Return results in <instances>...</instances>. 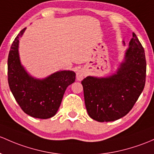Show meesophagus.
Returning a JSON list of instances; mask_svg holds the SVG:
<instances>
[{
	"instance_id": "34e87169",
	"label": "esophagus",
	"mask_w": 154,
	"mask_h": 154,
	"mask_svg": "<svg viewBox=\"0 0 154 154\" xmlns=\"http://www.w3.org/2000/svg\"><path fill=\"white\" fill-rule=\"evenodd\" d=\"M85 74H86V72H85V69H80V70H79L78 72H77V80H79V81L82 80V79L84 78V77L85 76Z\"/></svg>"
}]
</instances>
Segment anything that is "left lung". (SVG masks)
<instances>
[{"label": "left lung", "instance_id": "obj_1", "mask_svg": "<svg viewBox=\"0 0 154 154\" xmlns=\"http://www.w3.org/2000/svg\"><path fill=\"white\" fill-rule=\"evenodd\" d=\"M126 51L125 60L114 75L106 78L87 77L82 80L86 110L98 122H111L125 116L145 85V50L135 33Z\"/></svg>", "mask_w": 154, "mask_h": 154}]
</instances>
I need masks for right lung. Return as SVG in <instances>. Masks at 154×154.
Instances as JSON below:
<instances>
[{"label":"right lung","instance_id":"right-lung-1","mask_svg":"<svg viewBox=\"0 0 154 154\" xmlns=\"http://www.w3.org/2000/svg\"><path fill=\"white\" fill-rule=\"evenodd\" d=\"M22 29L13 41L8 57V82L20 108L26 114L48 119L56 114L67 87L75 81V73L62 71L43 80L28 75L20 65L18 55L19 38Z\"/></svg>","mask_w":154,"mask_h":154}]
</instances>
